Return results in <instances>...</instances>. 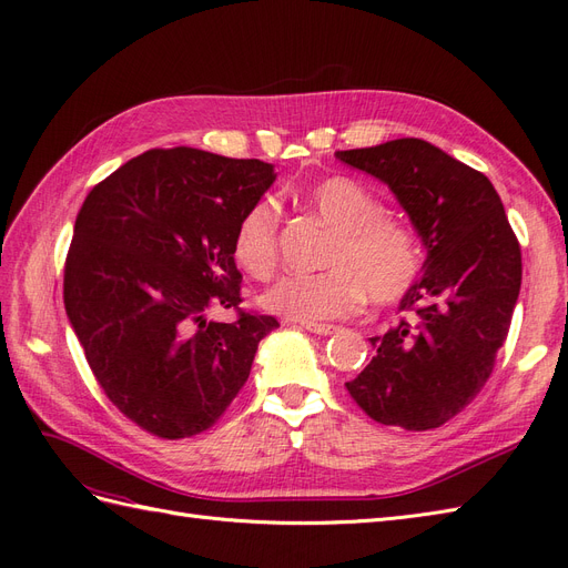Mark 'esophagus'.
Returning a JSON list of instances; mask_svg holds the SVG:
<instances>
[{
	"label": "esophagus",
	"instance_id": "1",
	"mask_svg": "<svg viewBox=\"0 0 568 568\" xmlns=\"http://www.w3.org/2000/svg\"><path fill=\"white\" fill-rule=\"evenodd\" d=\"M303 329L320 334V336H329V334L338 332V326L336 324H303Z\"/></svg>",
	"mask_w": 568,
	"mask_h": 568
}]
</instances>
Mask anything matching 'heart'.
I'll return each mask as SVG.
<instances>
[{
    "instance_id": "heart-1",
    "label": "heart",
    "mask_w": 568,
    "mask_h": 568,
    "mask_svg": "<svg viewBox=\"0 0 568 568\" xmlns=\"http://www.w3.org/2000/svg\"><path fill=\"white\" fill-rule=\"evenodd\" d=\"M334 230L322 255V272H291L272 282L261 303L272 315L317 324L355 313L365 296L390 305L407 296L422 274L424 253L417 232L386 215V205L365 184L351 178L322 180L303 192ZM280 205L272 196L253 201L239 217L232 255L253 277H267L277 265Z\"/></svg>"
}]
</instances>
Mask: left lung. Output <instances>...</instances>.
I'll use <instances>...</instances> for the list:
<instances>
[{
    "label": "left lung",
    "instance_id": "1",
    "mask_svg": "<svg viewBox=\"0 0 568 568\" xmlns=\"http://www.w3.org/2000/svg\"><path fill=\"white\" fill-rule=\"evenodd\" d=\"M388 184L417 227L424 274L400 322L369 338L372 363L346 384L374 422L438 428L486 386L521 288V246L490 180L415 136L336 151Z\"/></svg>",
    "mask_w": 568,
    "mask_h": 568
}]
</instances>
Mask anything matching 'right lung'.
<instances>
[{"label": "right lung", "mask_w": 568, "mask_h": 568, "mask_svg": "<svg viewBox=\"0 0 568 568\" xmlns=\"http://www.w3.org/2000/svg\"><path fill=\"white\" fill-rule=\"evenodd\" d=\"M270 163L192 146L151 149L84 199L65 255L63 303L106 398L144 432L211 428L280 322L246 313L232 239L274 182ZM211 306L237 320L211 323Z\"/></svg>", "instance_id": "add662e5"}]
</instances>
